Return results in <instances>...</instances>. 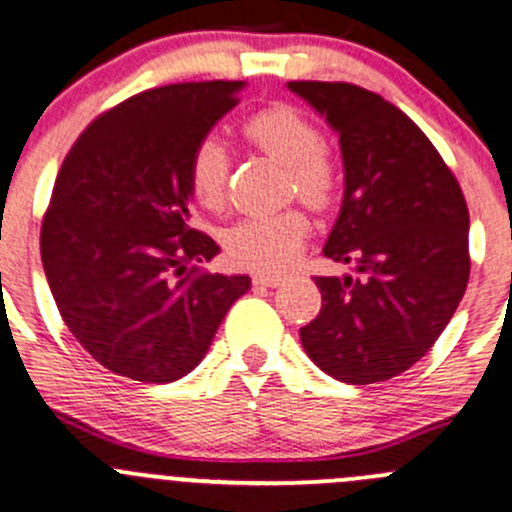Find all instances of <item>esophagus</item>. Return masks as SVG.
Instances as JSON below:
<instances>
[{"mask_svg":"<svg viewBox=\"0 0 512 512\" xmlns=\"http://www.w3.org/2000/svg\"><path fill=\"white\" fill-rule=\"evenodd\" d=\"M253 284H256V286H279L281 276H276V274H253Z\"/></svg>","mask_w":512,"mask_h":512,"instance_id":"esophagus-1","label":"esophagus"}]
</instances>
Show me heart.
Segmentation results:
<instances>
[{
	"label": "heart",
	"instance_id": "heart-1",
	"mask_svg": "<svg viewBox=\"0 0 512 512\" xmlns=\"http://www.w3.org/2000/svg\"><path fill=\"white\" fill-rule=\"evenodd\" d=\"M241 138L269 158L286 165V191L306 206L326 211L339 193V165L324 148V133L296 107L274 105L241 123ZM188 188L198 206L218 211L226 201L228 153L213 135L193 145L186 163ZM309 218L301 208L271 216H251L223 233L228 261L251 271H281L299 256Z\"/></svg>",
	"mask_w": 512,
	"mask_h": 512
}]
</instances>
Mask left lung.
Segmentation results:
<instances>
[{"instance_id": "obj_1", "label": "left lung", "mask_w": 512, "mask_h": 512, "mask_svg": "<svg viewBox=\"0 0 512 512\" xmlns=\"http://www.w3.org/2000/svg\"><path fill=\"white\" fill-rule=\"evenodd\" d=\"M289 90L339 133L344 203L324 256L357 266V276H314L321 311L301 344L339 382H384L430 352L465 294V196L430 138L382 95L316 80Z\"/></svg>"}]
</instances>
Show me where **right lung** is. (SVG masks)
<instances>
[{
	"label": "right lung",
	"mask_w": 512,
	"mask_h": 512,
	"mask_svg": "<svg viewBox=\"0 0 512 512\" xmlns=\"http://www.w3.org/2000/svg\"><path fill=\"white\" fill-rule=\"evenodd\" d=\"M243 82H175L92 120L70 148L42 218L40 251L72 337L143 384L186 377L248 276L201 271L216 241L191 228L186 163L238 105Z\"/></svg>",
	"instance_id": "obj_1"
}]
</instances>
